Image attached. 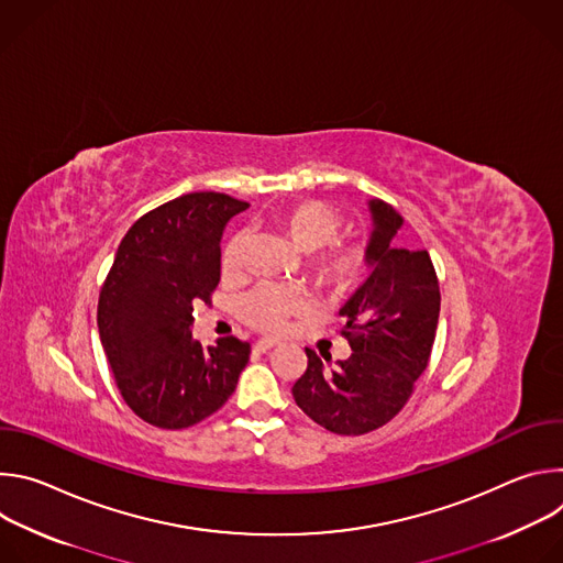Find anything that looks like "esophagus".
I'll return each instance as SVG.
<instances>
[{"mask_svg":"<svg viewBox=\"0 0 563 563\" xmlns=\"http://www.w3.org/2000/svg\"><path fill=\"white\" fill-rule=\"evenodd\" d=\"M276 347V341H272V339H261L256 345H254V350L258 352V354H265V352H269V350H274Z\"/></svg>","mask_w":563,"mask_h":563,"instance_id":"34e87169","label":"esophagus"}]
</instances>
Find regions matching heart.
<instances>
[{
	"mask_svg": "<svg viewBox=\"0 0 563 563\" xmlns=\"http://www.w3.org/2000/svg\"><path fill=\"white\" fill-rule=\"evenodd\" d=\"M274 227L302 252L313 255L307 258V272L311 280L332 291H345L354 287L367 267V254L363 245L356 243H333L343 229V216L323 200H294L283 205L274 213ZM245 250V238L231 235L220 254V265L224 274H233L240 267V256ZM240 316L252 328L280 334L291 320L309 311V298L291 287L261 285L252 289L238 305Z\"/></svg>",
	"mask_w": 563,
	"mask_h": 563,
	"instance_id": "1",
	"label": "heart"
}]
</instances>
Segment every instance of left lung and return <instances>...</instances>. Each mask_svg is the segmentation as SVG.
<instances>
[{"label": "left lung", "instance_id": "1", "mask_svg": "<svg viewBox=\"0 0 563 563\" xmlns=\"http://www.w3.org/2000/svg\"><path fill=\"white\" fill-rule=\"evenodd\" d=\"M372 235L365 247L367 280L341 307L352 354L332 365L307 352V369L294 383L296 406L334 434L358 437L391 421L430 361L441 294L426 250H400L394 238L400 213L369 200Z\"/></svg>", "mask_w": 563, "mask_h": 563}]
</instances>
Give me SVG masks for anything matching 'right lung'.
I'll list each match as a JSON object with an SVG mask.
<instances>
[{"label": "right lung", "mask_w": 563, "mask_h": 563, "mask_svg": "<svg viewBox=\"0 0 563 563\" xmlns=\"http://www.w3.org/2000/svg\"><path fill=\"white\" fill-rule=\"evenodd\" d=\"M250 205L198 191L144 213L122 238L98 302L100 341L126 406L146 423L183 430L220 410L250 361L235 336L202 347L194 305L220 280L224 224Z\"/></svg>", "instance_id": "right-lung-1"}]
</instances>
